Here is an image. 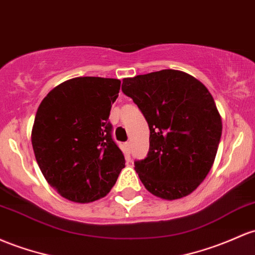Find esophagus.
Wrapping results in <instances>:
<instances>
[{
  "instance_id": "34e87169",
  "label": "esophagus",
  "mask_w": 255,
  "mask_h": 255,
  "mask_svg": "<svg viewBox=\"0 0 255 255\" xmlns=\"http://www.w3.org/2000/svg\"><path fill=\"white\" fill-rule=\"evenodd\" d=\"M125 145H126V149H127V150L132 149V141H127Z\"/></svg>"
}]
</instances>
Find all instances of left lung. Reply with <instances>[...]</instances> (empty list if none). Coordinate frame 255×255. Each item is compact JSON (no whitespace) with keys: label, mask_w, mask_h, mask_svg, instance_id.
Wrapping results in <instances>:
<instances>
[{"label":"left lung","mask_w":255,"mask_h":255,"mask_svg":"<svg viewBox=\"0 0 255 255\" xmlns=\"http://www.w3.org/2000/svg\"><path fill=\"white\" fill-rule=\"evenodd\" d=\"M122 92L150 128L147 156L134 162L141 183L164 200L191 194L213 166L222 136L212 94L191 75L170 69L123 78Z\"/></svg>","instance_id":"obj_1"}]
</instances>
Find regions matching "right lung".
I'll return each instance as SVG.
<instances>
[{
    "instance_id": "obj_1",
    "label": "right lung",
    "mask_w": 255,
    "mask_h": 255,
    "mask_svg": "<svg viewBox=\"0 0 255 255\" xmlns=\"http://www.w3.org/2000/svg\"><path fill=\"white\" fill-rule=\"evenodd\" d=\"M120 86L116 78H71L38 106L31 132L36 161L49 185L70 201L104 197L125 168L109 121Z\"/></svg>"
}]
</instances>
